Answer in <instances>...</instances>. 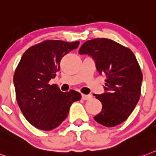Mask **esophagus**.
I'll return each instance as SVG.
<instances>
[{
    "label": "esophagus",
    "mask_w": 156,
    "mask_h": 156,
    "mask_svg": "<svg viewBox=\"0 0 156 156\" xmlns=\"http://www.w3.org/2000/svg\"><path fill=\"white\" fill-rule=\"evenodd\" d=\"M81 96H82V99H83V100H89V99L92 98V96H91V95H86V94H82Z\"/></svg>",
    "instance_id": "34e87169"
}]
</instances>
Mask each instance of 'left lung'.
Returning <instances> with one entry per match:
<instances>
[{"mask_svg":"<svg viewBox=\"0 0 156 156\" xmlns=\"http://www.w3.org/2000/svg\"><path fill=\"white\" fill-rule=\"evenodd\" d=\"M79 53L92 56L99 73L106 78V92L94 94L103 105L95 120L105 127L125 121L140 100L143 80L142 71L132 50L110 39L97 38L84 42Z\"/></svg>","mask_w":156,"mask_h":156,"instance_id":"left-lung-1","label":"left lung"}]
</instances>
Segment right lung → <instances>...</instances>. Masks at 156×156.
Listing matches in <instances>:
<instances>
[{"label":"right lung","mask_w":156,"mask_h":156,"mask_svg":"<svg viewBox=\"0 0 156 156\" xmlns=\"http://www.w3.org/2000/svg\"><path fill=\"white\" fill-rule=\"evenodd\" d=\"M80 41L46 40L24 52L13 76L16 99L25 119L38 129L50 131L69 115L71 104L81 99L75 90L63 92L49 84L60 69V60Z\"/></svg>","instance_id":"right-lung-1"}]
</instances>
